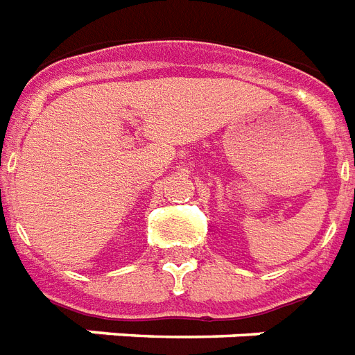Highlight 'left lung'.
<instances>
[{"label": "left lung", "instance_id": "left-lung-1", "mask_svg": "<svg viewBox=\"0 0 355 355\" xmlns=\"http://www.w3.org/2000/svg\"><path fill=\"white\" fill-rule=\"evenodd\" d=\"M354 165H355V164H354Z\"/></svg>", "mask_w": 355, "mask_h": 355}]
</instances>
